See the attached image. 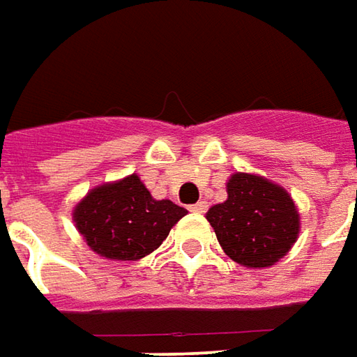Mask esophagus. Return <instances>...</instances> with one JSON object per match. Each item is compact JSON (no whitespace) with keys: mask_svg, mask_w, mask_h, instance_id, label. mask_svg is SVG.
<instances>
[{"mask_svg":"<svg viewBox=\"0 0 357 357\" xmlns=\"http://www.w3.org/2000/svg\"><path fill=\"white\" fill-rule=\"evenodd\" d=\"M208 204L202 200V202H196V204H192L190 206V212H195V214H202V212H206Z\"/></svg>","mask_w":357,"mask_h":357,"instance_id":"1","label":"esophagus"}]
</instances>
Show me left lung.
<instances>
[{"instance_id": "obj_1", "label": "left lung", "mask_w": 357, "mask_h": 357, "mask_svg": "<svg viewBox=\"0 0 357 357\" xmlns=\"http://www.w3.org/2000/svg\"><path fill=\"white\" fill-rule=\"evenodd\" d=\"M228 198L206 220L229 259L243 267H271L291 251L301 231L298 208L281 184L251 173H234Z\"/></svg>"}]
</instances>
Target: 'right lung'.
I'll return each mask as SVG.
<instances>
[{
	"label": "right lung",
	"instance_id": "right-lung-1",
	"mask_svg": "<svg viewBox=\"0 0 357 357\" xmlns=\"http://www.w3.org/2000/svg\"><path fill=\"white\" fill-rule=\"evenodd\" d=\"M188 210L155 200L139 174L88 190L73 208L76 229L90 250L112 261H139L167 240Z\"/></svg>",
	"mask_w": 357,
	"mask_h": 357
}]
</instances>
